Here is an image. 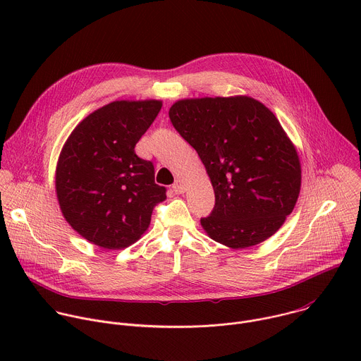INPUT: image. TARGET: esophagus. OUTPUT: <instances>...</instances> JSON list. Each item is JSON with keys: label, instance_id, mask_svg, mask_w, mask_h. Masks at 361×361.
Returning a JSON list of instances; mask_svg holds the SVG:
<instances>
[{"label": "esophagus", "instance_id": "esophagus-1", "mask_svg": "<svg viewBox=\"0 0 361 361\" xmlns=\"http://www.w3.org/2000/svg\"><path fill=\"white\" fill-rule=\"evenodd\" d=\"M173 191L177 192V194H183L185 191V184L183 180H177L174 184H173Z\"/></svg>", "mask_w": 361, "mask_h": 361}]
</instances>
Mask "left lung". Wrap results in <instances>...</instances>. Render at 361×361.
<instances>
[{
    "mask_svg": "<svg viewBox=\"0 0 361 361\" xmlns=\"http://www.w3.org/2000/svg\"><path fill=\"white\" fill-rule=\"evenodd\" d=\"M169 116L214 188V209L201 219L205 233L231 248L271 237L301 185L298 154L276 116L247 95L180 99Z\"/></svg>",
    "mask_w": 361,
    "mask_h": 361,
    "instance_id": "obj_1",
    "label": "left lung"
}]
</instances>
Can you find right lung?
<instances>
[{
  "label": "right lung",
  "instance_id": "add662e5",
  "mask_svg": "<svg viewBox=\"0 0 361 361\" xmlns=\"http://www.w3.org/2000/svg\"><path fill=\"white\" fill-rule=\"evenodd\" d=\"M159 99L113 101L85 117L67 138L56 170V190L67 223L107 250L134 244L148 228L166 187L134 148L156 120Z\"/></svg>",
  "mask_w": 361,
  "mask_h": 361
}]
</instances>
